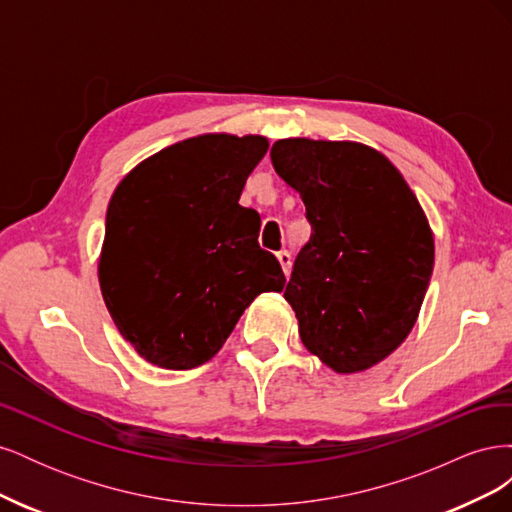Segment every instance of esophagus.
Instances as JSON below:
<instances>
[{
    "label": "esophagus",
    "mask_w": 512,
    "mask_h": 512,
    "mask_svg": "<svg viewBox=\"0 0 512 512\" xmlns=\"http://www.w3.org/2000/svg\"><path fill=\"white\" fill-rule=\"evenodd\" d=\"M277 260H280V265H282L284 273L288 275V273H290V269H292V256H290V252H288V250L277 252Z\"/></svg>",
    "instance_id": "esophagus-1"
}]
</instances>
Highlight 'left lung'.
I'll use <instances>...</instances> for the list:
<instances>
[{"mask_svg": "<svg viewBox=\"0 0 512 512\" xmlns=\"http://www.w3.org/2000/svg\"><path fill=\"white\" fill-rule=\"evenodd\" d=\"M271 162L312 226L284 290L301 342L337 374L380 363L412 331L433 271L414 192L382 153L356 143L284 138Z\"/></svg>", "mask_w": 512, "mask_h": 512, "instance_id": "obj_1", "label": "left lung"}]
</instances>
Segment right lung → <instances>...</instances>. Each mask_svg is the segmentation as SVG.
<instances>
[{
  "mask_svg": "<svg viewBox=\"0 0 512 512\" xmlns=\"http://www.w3.org/2000/svg\"><path fill=\"white\" fill-rule=\"evenodd\" d=\"M269 149L262 136L207 134L138 164L108 203L100 288L119 333L149 363H207L260 292L286 284L239 205Z\"/></svg>",
  "mask_w": 512,
  "mask_h": 512,
  "instance_id": "1",
  "label": "right lung"
}]
</instances>
